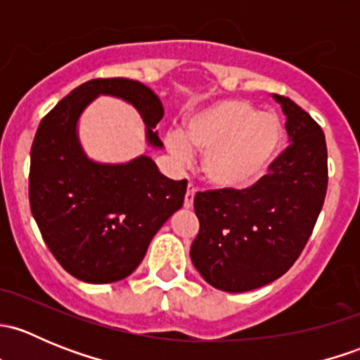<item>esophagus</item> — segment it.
Segmentation results:
<instances>
[{
	"label": "esophagus",
	"mask_w": 360,
	"mask_h": 360,
	"mask_svg": "<svg viewBox=\"0 0 360 360\" xmlns=\"http://www.w3.org/2000/svg\"><path fill=\"white\" fill-rule=\"evenodd\" d=\"M195 193H197V190H195L193 184H188L186 195H184V209H191V207H193Z\"/></svg>",
	"instance_id": "34e87169"
}]
</instances>
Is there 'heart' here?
<instances>
[{
	"label": "heart",
	"instance_id": "b5f03b06",
	"mask_svg": "<svg viewBox=\"0 0 360 360\" xmlns=\"http://www.w3.org/2000/svg\"><path fill=\"white\" fill-rule=\"evenodd\" d=\"M282 143L278 116L244 99L216 101L188 118L186 132L165 136L167 151L177 162H188L193 150L203 153V177L221 191H245L261 183Z\"/></svg>",
	"mask_w": 360,
	"mask_h": 360
}]
</instances>
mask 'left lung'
Instances as JSON below:
<instances>
[{
	"label": "left lung",
	"instance_id": "1",
	"mask_svg": "<svg viewBox=\"0 0 360 360\" xmlns=\"http://www.w3.org/2000/svg\"><path fill=\"white\" fill-rule=\"evenodd\" d=\"M285 115L289 146L270 174L245 191L195 197L200 231L190 256L203 281L226 292H245L277 281L301 254L328 191V148L307 111L274 94Z\"/></svg>",
	"mask_w": 360,
	"mask_h": 360
}]
</instances>
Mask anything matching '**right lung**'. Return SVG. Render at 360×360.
Returning <instances> with one entry per match:
<instances>
[{
  "instance_id": "right-lung-1",
  "label": "right lung",
  "mask_w": 360,
  "mask_h": 360,
  "mask_svg": "<svg viewBox=\"0 0 360 360\" xmlns=\"http://www.w3.org/2000/svg\"><path fill=\"white\" fill-rule=\"evenodd\" d=\"M99 96L136 108L146 125V143L163 146L155 130L163 116L162 101L129 78H97L76 86L39 123L29 170L32 217L60 266L89 284L129 277L186 193V181L165 177L146 155L125 163L86 157L78 122Z\"/></svg>"
}]
</instances>
